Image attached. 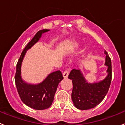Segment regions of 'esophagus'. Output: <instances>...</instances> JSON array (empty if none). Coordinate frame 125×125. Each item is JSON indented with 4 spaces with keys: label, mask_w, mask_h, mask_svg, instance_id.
<instances>
[{
    "label": "esophagus",
    "mask_w": 125,
    "mask_h": 125,
    "mask_svg": "<svg viewBox=\"0 0 125 125\" xmlns=\"http://www.w3.org/2000/svg\"><path fill=\"white\" fill-rule=\"evenodd\" d=\"M68 74H69V71H68V70H65V71L63 72V75L64 78H66V77L68 76Z\"/></svg>",
    "instance_id": "1"
}]
</instances>
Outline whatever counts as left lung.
Masks as SVG:
<instances>
[{"label":"left lung","mask_w":125,"mask_h":125,"mask_svg":"<svg viewBox=\"0 0 125 125\" xmlns=\"http://www.w3.org/2000/svg\"><path fill=\"white\" fill-rule=\"evenodd\" d=\"M105 65L108 67V74L104 79L98 82L88 83L79 70L73 69L68 78L71 79L73 90L71 99L75 107L80 110H88L98 105L107 93L112 79V65L111 58L106 51Z\"/></svg>","instance_id":"1"}]
</instances>
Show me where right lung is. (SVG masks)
<instances>
[{
    "instance_id": "add662e5",
    "label": "right lung",
    "mask_w": 125,
    "mask_h": 125,
    "mask_svg": "<svg viewBox=\"0 0 125 125\" xmlns=\"http://www.w3.org/2000/svg\"><path fill=\"white\" fill-rule=\"evenodd\" d=\"M49 30L43 29L36 33L24 48L16 65L14 79L19 97L25 105L36 110H44L51 106L58 85L63 79L61 71L58 70L49 74L43 82L37 85L29 84L22 79L21 67L26 51L39 40L42 33Z\"/></svg>"
}]
</instances>
